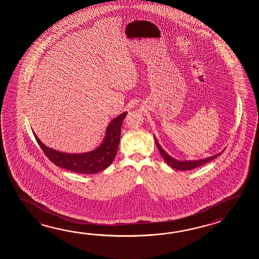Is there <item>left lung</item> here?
<instances>
[{"mask_svg": "<svg viewBox=\"0 0 259 259\" xmlns=\"http://www.w3.org/2000/svg\"><path fill=\"white\" fill-rule=\"evenodd\" d=\"M154 141H155L157 148L159 150L160 154L162 155L163 159L165 160V163L169 165V166H171L172 168L177 169V170H191V169H193V168H196V167H198L200 165H204V164L208 163L210 161L215 159L218 156L221 155L222 153H223V151H224V150H223L222 152H220L219 154H214V155L209 156V157H206V158H204V159L178 160L170 156L166 152H165V150H163V148L161 147V145H160L159 143L157 142V140H156V138L155 137H154Z\"/></svg>", "mask_w": 259, "mask_h": 259, "instance_id": "1", "label": "left lung"}]
</instances>
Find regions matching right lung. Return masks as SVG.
I'll return each mask as SVG.
<instances>
[{"label": "right lung", "mask_w": 259, "mask_h": 259, "mask_svg": "<svg viewBox=\"0 0 259 259\" xmlns=\"http://www.w3.org/2000/svg\"><path fill=\"white\" fill-rule=\"evenodd\" d=\"M127 114V112H124L112 119L106 127L103 142L97 148L86 153L70 154L50 148L42 143L34 132L33 134L44 154L55 165L76 173L96 174L105 170L115 159L120 140L122 123Z\"/></svg>", "instance_id": "add662e5"}]
</instances>
